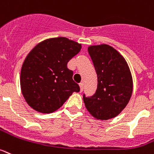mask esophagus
I'll list each match as a JSON object with an SVG mask.
<instances>
[{
    "label": "esophagus",
    "instance_id": "34e87169",
    "mask_svg": "<svg viewBox=\"0 0 154 154\" xmlns=\"http://www.w3.org/2000/svg\"><path fill=\"white\" fill-rule=\"evenodd\" d=\"M79 87H80V91L82 92V90H83V87H84L83 82H80V83H79Z\"/></svg>",
    "mask_w": 154,
    "mask_h": 154
}]
</instances>
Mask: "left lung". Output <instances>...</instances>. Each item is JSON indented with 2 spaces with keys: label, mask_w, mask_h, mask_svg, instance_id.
<instances>
[{
  "label": "left lung",
  "mask_w": 154,
  "mask_h": 154,
  "mask_svg": "<svg viewBox=\"0 0 154 154\" xmlns=\"http://www.w3.org/2000/svg\"><path fill=\"white\" fill-rule=\"evenodd\" d=\"M97 75V89L91 97L83 95L87 111L97 120L115 118L127 106L132 97L133 82L125 57L111 46L88 47Z\"/></svg>",
  "instance_id": "obj_1"
}]
</instances>
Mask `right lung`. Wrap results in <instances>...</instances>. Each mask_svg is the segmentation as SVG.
<instances>
[{"label": "right lung", "instance_id": "obj_1", "mask_svg": "<svg viewBox=\"0 0 154 154\" xmlns=\"http://www.w3.org/2000/svg\"><path fill=\"white\" fill-rule=\"evenodd\" d=\"M82 45L66 37L47 39L34 47L22 64L21 90L33 110L49 114L64 104L79 85L67 64L79 53Z\"/></svg>", "mask_w": 154, "mask_h": 154}]
</instances>
